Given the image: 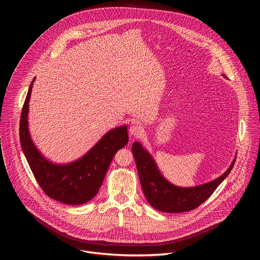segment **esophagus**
<instances>
[{"label":"esophagus","instance_id":"esophagus-1","mask_svg":"<svg viewBox=\"0 0 260 260\" xmlns=\"http://www.w3.org/2000/svg\"><path fill=\"white\" fill-rule=\"evenodd\" d=\"M129 135L132 136V137H136V138H138V137H141L142 136V134L144 133V128H143V126H141L140 124H138V123H136V124H133L131 127H129Z\"/></svg>","mask_w":260,"mask_h":260}]
</instances>
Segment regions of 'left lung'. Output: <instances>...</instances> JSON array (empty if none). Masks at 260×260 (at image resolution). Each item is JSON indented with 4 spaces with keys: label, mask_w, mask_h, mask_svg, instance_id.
Masks as SVG:
<instances>
[{
    "label": "left lung",
    "mask_w": 260,
    "mask_h": 260,
    "mask_svg": "<svg viewBox=\"0 0 260 260\" xmlns=\"http://www.w3.org/2000/svg\"><path fill=\"white\" fill-rule=\"evenodd\" d=\"M132 150L146 200L154 209L165 213H183L202 205L230 175L237 158L235 156L230 168L218 178L197 186L180 187L162 176L153 156L140 142H134Z\"/></svg>",
    "instance_id": "obj_1"
}]
</instances>
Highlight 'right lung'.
<instances>
[{
    "label": "right lung",
    "mask_w": 260,
    "mask_h": 260,
    "mask_svg": "<svg viewBox=\"0 0 260 260\" xmlns=\"http://www.w3.org/2000/svg\"><path fill=\"white\" fill-rule=\"evenodd\" d=\"M36 77L31 81L21 112L20 145L28 166L43 191L51 199L67 205H82L99 192L115 153L128 143L127 126L121 125L106 133L80 158L56 164L45 157L34 143L28 128L29 99Z\"/></svg>",
    "instance_id": "add662e5"
}]
</instances>
